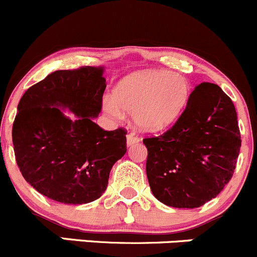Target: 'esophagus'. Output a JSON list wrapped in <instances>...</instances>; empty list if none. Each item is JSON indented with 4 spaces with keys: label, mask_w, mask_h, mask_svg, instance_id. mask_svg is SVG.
I'll return each mask as SVG.
<instances>
[{
    "label": "esophagus",
    "mask_w": 257,
    "mask_h": 257,
    "mask_svg": "<svg viewBox=\"0 0 257 257\" xmlns=\"http://www.w3.org/2000/svg\"><path fill=\"white\" fill-rule=\"evenodd\" d=\"M138 142H141V138L137 137L136 134L129 133L128 136H126V145H128V147H132V145L138 143Z\"/></svg>",
    "instance_id": "1"
}]
</instances>
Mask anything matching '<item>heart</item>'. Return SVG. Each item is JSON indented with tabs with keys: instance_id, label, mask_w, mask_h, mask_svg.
Masks as SVG:
<instances>
[{
	"instance_id": "heart-1",
	"label": "heart",
	"mask_w": 257,
	"mask_h": 257,
	"mask_svg": "<svg viewBox=\"0 0 257 257\" xmlns=\"http://www.w3.org/2000/svg\"><path fill=\"white\" fill-rule=\"evenodd\" d=\"M190 83L183 74L164 69H145L119 80L113 97H105L103 110L119 118L121 110L133 114L144 132H160L178 120L190 99Z\"/></svg>"
}]
</instances>
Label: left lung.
<instances>
[{
  "label": "left lung",
  "mask_w": 257,
  "mask_h": 257,
  "mask_svg": "<svg viewBox=\"0 0 257 257\" xmlns=\"http://www.w3.org/2000/svg\"><path fill=\"white\" fill-rule=\"evenodd\" d=\"M143 143L153 195L173 208H199L234 174L241 147L234 103L219 85L200 83L177 123Z\"/></svg>",
  "instance_id": "8db88e82"
}]
</instances>
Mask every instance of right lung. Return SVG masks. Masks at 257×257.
I'll return each mask as SVG.
<instances>
[{
    "instance_id": "obj_1",
    "label": "right lung",
    "mask_w": 257,
    "mask_h": 257,
    "mask_svg": "<svg viewBox=\"0 0 257 257\" xmlns=\"http://www.w3.org/2000/svg\"><path fill=\"white\" fill-rule=\"evenodd\" d=\"M103 73V67L88 66L56 71L18 103L12 128L17 165L26 181L52 200L73 205L97 200L114 163L125 154L126 132H107L93 121L107 87Z\"/></svg>"
}]
</instances>
